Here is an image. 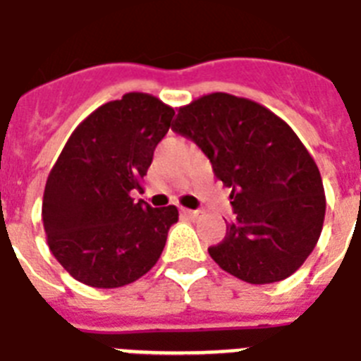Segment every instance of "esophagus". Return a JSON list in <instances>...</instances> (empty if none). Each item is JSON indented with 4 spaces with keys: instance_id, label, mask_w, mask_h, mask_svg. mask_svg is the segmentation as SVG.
I'll return each mask as SVG.
<instances>
[{
    "instance_id": "obj_1",
    "label": "esophagus",
    "mask_w": 361,
    "mask_h": 361,
    "mask_svg": "<svg viewBox=\"0 0 361 361\" xmlns=\"http://www.w3.org/2000/svg\"><path fill=\"white\" fill-rule=\"evenodd\" d=\"M181 213H183L185 216H189V219H196V216H198V211L187 209V207H183V209H181Z\"/></svg>"
}]
</instances>
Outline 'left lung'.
I'll list each match as a JSON object with an SVG mask.
<instances>
[{"mask_svg": "<svg viewBox=\"0 0 361 361\" xmlns=\"http://www.w3.org/2000/svg\"><path fill=\"white\" fill-rule=\"evenodd\" d=\"M172 130L190 139L231 189L235 219L209 256L248 283L286 280L323 230L326 198L297 133L263 105L213 92L180 107Z\"/></svg>", "mask_w": 361, "mask_h": 361, "instance_id": "1", "label": "left lung"}]
</instances>
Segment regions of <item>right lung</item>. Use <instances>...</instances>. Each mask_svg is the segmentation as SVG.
I'll return each mask as SVG.
<instances>
[{
    "instance_id": "right-lung-1",
    "label": "right lung",
    "mask_w": 361,
    "mask_h": 361,
    "mask_svg": "<svg viewBox=\"0 0 361 361\" xmlns=\"http://www.w3.org/2000/svg\"><path fill=\"white\" fill-rule=\"evenodd\" d=\"M172 116L155 96L128 92L90 113L64 145L46 181L42 222L49 250L78 282L128 286L159 259L178 209L131 192L142 190Z\"/></svg>"
}]
</instances>
